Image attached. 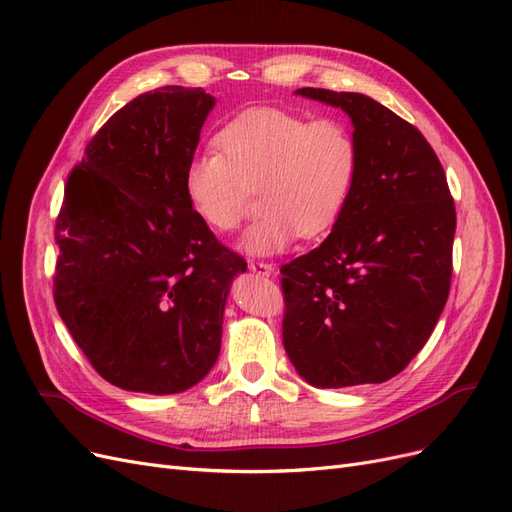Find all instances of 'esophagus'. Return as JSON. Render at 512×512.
I'll return each instance as SVG.
<instances>
[{"mask_svg": "<svg viewBox=\"0 0 512 512\" xmlns=\"http://www.w3.org/2000/svg\"><path fill=\"white\" fill-rule=\"evenodd\" d=\"M250 271L256 273L258 277H271L275 273V267L269 265V262H250Z\"/></svg>", "mask_w": 512, "mask_h": 512, "instance_id": "34e87169", "label": "esophagus"}]
</instances>
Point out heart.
I'll use <instances>...</instances> for the list:
<instances>
[{
  "label": "heart",
  "instance_id": "obj_1",
  "mask_svg": "<svg viewBox=\"0 0 512 512\" xmlns=\"http://www.w3.org/2000/svg\"><path fill=\"white\" fill-rule=\"evenodd\" d=\"M215 143L222 153H196L185 164L183 192L196 218L226 235L258 188L260 215L241 239L245 254H280L297 235H324L342 215L359 166L342 121L258 106L232 117Z\"/></svg>",
  "mask_w": 512,
  "mask_h": 512
}]
</instances>
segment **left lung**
Masks as SVG:
<instances>
[{"label":"left lung","mask_w":512,"mask_h":512,"mask_svg":"<svg viewBox=\"0 0 512 512\" xmlns=\"http://www.w3.org/2000/svg\"><path fill=\"white\" fill-rule=\"evenodd\" d=\"M294 94L342 108L359 166L331 235L282 267L284 348L316 389L380 384L406 369L446 305L453 198L425 136L374 98Z\"/></svg>","instance_id":"left-lung-1"}]
</instances>
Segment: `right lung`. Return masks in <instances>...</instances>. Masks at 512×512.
Returning <instances> with one entry per match:
<instances>
[{
	"instance_id": "right-lung-1",
	"label": "right lung",
	"mask_w": 512,
	"mask_h": 512,
	"mask_svg": "<svg viewBox=\"0 0 512 512\" xmlns=\"http://www.w3.org/2000/svg\"><path fill=\"white\" fill-rule=\"evenodd\" d=\"M213 106L200 87L141 94L91 138L66 185L55 305L89 363L123 391L183 393L220 356L230 286L247 265L183 192Z\"/></svg>"
}]
</instances>
